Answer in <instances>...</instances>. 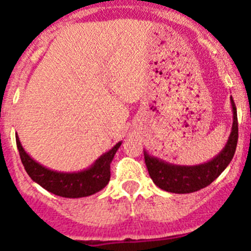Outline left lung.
Listing matches in <instances>:
<instances>
[{"label":"left lung","instance_id":"1","mask_svg":"<svg viewBox=\"0 0 251 251\" xmlns=\"http://www.w3.org/2000/svg\"><path fill=\"white\" fill-rule=\"evenodd\" d=\"M233 108V127L226 144L217 157L208 163L199 165H176L149 155L144 151V160L148 173L154 184L165 192L187 194L208 187L229 165L234 157L238 143V114L233 98L230 97Z\"/></svg>","mask_w":251,"mask_h":251}]
</instances>
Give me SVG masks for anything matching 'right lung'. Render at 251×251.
Here are the masks:
<instances>
[{
  "instance_id": "right-lung-1",
  "label": "right lung",
  "mask_w": 251,
  "mask_h": 251,
  "mask_svg": "<svg viewBox=\"0 0 251 251\" xmlns=\"http://www.w3.org/2000/svg\"><path fill=\"white\" fill-rule=\"evenodd\" d=\"M16 143L22 164L32 180L40 184L41 187L50 193L59 197L83 198L100 192L107 185L110 179V163L122 142H118L109 151L100 155L96 163L91 165V168L77 173H61L50 171L29 157L21 146L18 135H16Z\"/></svg>"
}]
</instances>
